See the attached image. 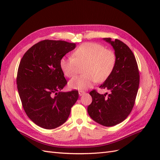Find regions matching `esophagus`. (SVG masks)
I'll list each match as a JSON object with an SVG mask.
<instances>
[{"instance_id": "34e87169", "label": "esophagus", "mask_w": 160, "mask_h": 160, "mask_svg": "<svg viewBox=\"0 0 160 160\" xmlns=\"http://www.w3.org/2000/svg\"><path fill=\"white\" fill-rule=\"evenodd\" d=\"M78 93H79V96H83V95L85 93H84V91H78Z\"/></svg>"}]
</instances>
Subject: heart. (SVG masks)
<instances>
[{"mask_svg":"<svg viewBox=\"0 0 160 160\" xmlns=\"http://www.w3.org/2000/svg\"><path fill=\"white\" fill-rule=\"evenodd\" d=\"M116 64L113 51L96 42L80 45L73 53V57H62L60 67L65 76L71 78L78 72L79 66H84L82 76L72 78L69 82L71 89L85 90L97 81L104 82L111 76Z\"/></svg>","mask_w":160,"mask_h":160,"instance_id":"obj_1","label":"heart"}]
</instances>
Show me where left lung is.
Wrapping results in <instances>:
<instances>
[{
  "label": "left lung",
  "mask_w": 160,
  "mask_h": 160,
  "mask_svg": "<svg viewBox=\"0 0 160 160\" xmlns=\"http://www.w3.org/2000/svg\"><path fill=\"white\" fill-rule=\"evenodd\" d=\"M104 40L111 44L116 55L113 71L100 87L110 93L100 94L96 90L91 91L89 94L92 102L87 111L98 124L113 127L123 122L131 113L138 93L140 75L134 54L126 44L118 39L112 41L110 38Z\"/></svg>",
  "instance_id": "1"
}]
</instances>
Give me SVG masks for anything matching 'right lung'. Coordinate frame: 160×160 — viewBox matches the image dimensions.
Returning <instances> with one entry per match:
<instances>
[{"instance_id": "add662e5", "label": "right lung", "mask_w": 160, "mask_h": 160, "mask_svg": "<svg viewBox=\"0 0 160 160\" xmlns=\"http://www.w3.org/2000/svg\"><path fill=\"white\" fill-rule=\"evenodd\" d=\"M76 47L63 40H44L24 54L16 83L22 107L30 120L39 127L53 129L67 121L76 103L78 91H60L67 82L60 60Z\"/></svg>"}]
</instances>
